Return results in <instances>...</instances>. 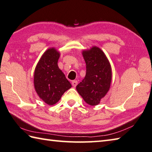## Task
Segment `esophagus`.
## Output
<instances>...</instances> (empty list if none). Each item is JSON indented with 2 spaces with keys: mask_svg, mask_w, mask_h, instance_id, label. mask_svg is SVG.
<instances>
[{
  "mask_svg": "<svg viewBox=\"0 0 152 152\" xmlns=\"http://www.w3.org/2000/svg\"><path fill=\"white\" fill-rule=\"evenodd\" d=\"M71 83H72V86H73V87H75L77 85V83H78V82H77V81H73Z\"/></svg>",
  "mask_w": 152,
  "mask_h": 152,
  "instance_id": "34e87169",
  "label": "esophagus"
}]
</instances>
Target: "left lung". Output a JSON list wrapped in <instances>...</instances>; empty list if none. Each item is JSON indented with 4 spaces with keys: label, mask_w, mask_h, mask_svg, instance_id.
Masks as SVG:
<instances>
[{
    "label": "left lung",
    "mask_w": 152,
    "mask_h": 152,
    "mask_svg": "<svg viewBox=\"0 0 152 152\" xmlns=\"http://www.w3.org/2000/svg\"><path fill=\"white\" fill-rule=\"evenodd\" d=\"M83 56L86 63V75L76 89L88 104L95 106L110 88L111 66L104 53L98 47L83 51Z\"/></svg>",
    "instance_id": "obj_1"
}]
</instances>
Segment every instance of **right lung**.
Here are the masks:
<instances>
[{
    "label": "right lung",
    "mask_w": 152,
    "mask_h": 152,
    "mask_svg": "<svg viewBox=\"0 0 152 152\" xmlns=\"http://www.w3.org/2000/svg\"><path fill=\"white\" fill-rule=\"evenodd\" d=\"M59 56L55 48H50L43 54L34 71L35 90L39 98L49 105L58 102L65 91L71 87L58 65Z\"/></svg>",
    "instance_id": "1"
}]
</instances>
